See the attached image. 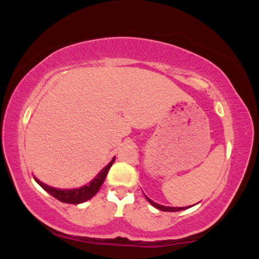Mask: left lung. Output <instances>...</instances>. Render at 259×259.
Returning <instances> with one entry per match:
<instances>
[{
  "instance_id": "8db88e82",
  "label": "left lung",
  "mask_w": 259,
  "mask_h": 259,
  "mask_svg": "<svg viewBox=\"0 0 259 259\" xmlns=\"http://www.w3.org/2000/svg\"><path fill=\"white\" fill-rule=\"evenodd\" d=\"M146 198H147V201L150 202V203L152 204L153 207L158 208V209H160V210H164V212H178V210L185 209V207H165V206H160V204L156 203V202H153L152 200H150V198H148V197H146Z\"/></svg>"
}]
</instances>
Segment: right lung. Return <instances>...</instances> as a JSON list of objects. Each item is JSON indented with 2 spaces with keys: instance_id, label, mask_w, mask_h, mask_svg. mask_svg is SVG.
I'll return each mask as SVG.
<instances>
[{
  "instance_id": "1",
  "label": "right lung",
  "mask_w": 259,
  "mask_h": 259,
  "mask_svg": "<svg viewBox=\"0 0 259 259\" xmlns=\"http://www.w3.org/2000/svg\"><path fill=\"white\" fill-rule=\"evenodd\" d=\"M115 158L112 159V162L109 163L108 165H106L102 170L100 171L99 175L95 178L91 183H89L88 185L80 187V189H73V190H59V189H55V187H51L46 184L41 183L40 180H36V183L42 187L44 190H46L50 195L53 196L55 198H57L61 202H64V203H72V204H78V203H82V202L90 200V198L94 197L95 195L97 194V191L100 190L101 185L105 181L107 174H108L109 168L112 167L113 162H114Z\"/></svg>"
}]
</instances>
